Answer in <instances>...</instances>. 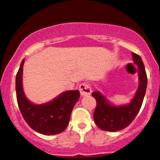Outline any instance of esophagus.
Instances as JSON below:
<instances>
[{
    "label": "esophagus",
    "instance_id": "esophagus-1",
    "mask_svg": "<svg viewBox=\"0 0 160 160\" xmlns=\"http://www.w3.org/2000/svg\"><path fill=\"white\" fill-rule=\"evenodd\" d=\"M79 89H80V94H81L82 96H88L92 92L91 85L88 82H82V83L80 84Z\"/></svg>",
    "mask_w": 160,
    "mask_h": 160
}]
</instances>
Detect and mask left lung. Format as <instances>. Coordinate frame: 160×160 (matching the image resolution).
<instances>
[{
	"mask_svg": "<svg viewBox=\"0 0 160 160\" xmlns=\"http://www.w3.org/2000/svg\"><path fill=\"white\" fill-rule=\"evenodd\" d=\"M132 59L138 67L139 86L134 98L128 105L112 106L99 92L92 93L96 100V107L94 112V120L96 125L105 131H118L129 126L141 108L145 97L148 84L145 65L140 56L132 53Z\"/></svg>",
	"mask_w": 160,
	"mask_h": 160,
	"instance_id": "obj_1",
	"label": "left lung"
}]
</instances>
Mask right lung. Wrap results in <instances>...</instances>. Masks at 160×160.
I'll list each match as a JSON object with an SVG mask.
<instances>
[{"label":"right lung","mask_w":160,"mask_h":160,"mask_svg":"<svg viewBox=\"0 0 160 160\" xmlns=\"http://www.w3.org/2000/svg\"><path fill=\"white\" fill-rule=\"evenodd\" d=\"M24 59L20 65L16 78L15 90L18 105L25 122L32 130L45 135H55L65 130L68 125L71 114L80 98L78 90L63 92L57 98L36 105L25 97L22 88V72Z\"/></svg>","instance_id":"1"}]
</instances>
